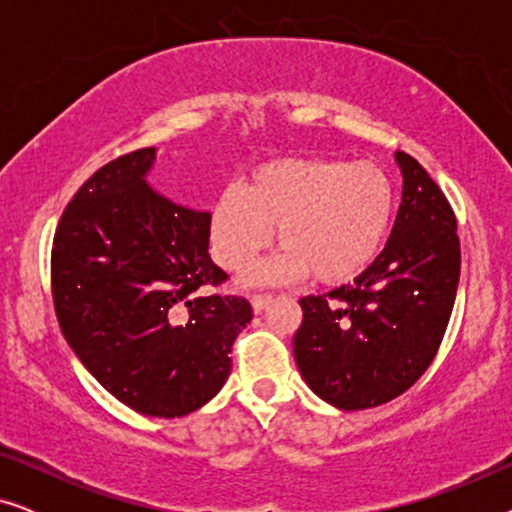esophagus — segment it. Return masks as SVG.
<instances>
[{
    "instance_id": "1",
    "label": "esophagus",
    "mask_w": 512,
    "mask_h": 512,
    "mask_svg": "<svg viewBox=\"0 0 512 512\" xmlns=\"http://www.w3.org/2000/svg\"><path fill=\"white\" fill-rule=\"evenodd\" d=\"M270 303H272L270 293H254V296H251V307H254V312H263Z\"/></svg>"
}]
</instances>
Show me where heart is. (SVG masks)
Instances as JSON below:
<instances>
[{
    "label": "heart",
    "instance_id": "obj_1",
    "mask_svg": "<svg viewBox=\"0 0 512 512\" xmlns=\"http://www.w3.org/2000/svg\"><path fill=\"white\" fill-rule=\"evenodd\" d=\"M394 216V186L375 163L275 158L256 165L242 188H226L212 209L214 256L244 270L275 240L284 249L249 282H289L312 272L321 284L354 279L382 249Z\"/></svg>",
    "mask_w": 512,
    "mask_h": 512
}]
</instances>
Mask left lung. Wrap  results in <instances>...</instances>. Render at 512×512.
<instances>
[{
  "label": "left lung",
  "mask_w": 512,
  "mask_h": 512,
  "mask_svg": "<svg viewBox=\"0 0 512 512\" xmlns=\"http://www.w3.org/2000/svg\"><path fill=\"white\" fill-rule=\"evenodd\" d=\"M403 198L380 256L354 279L300 298L293 356L314 394L340 410L375 408L431 366L457 298V219L429 172L398 151Z\"/></svg>",
  "instance_id": "1"
}]
</instances>
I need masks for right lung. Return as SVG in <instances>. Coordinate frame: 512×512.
<instances>
[{
    "instance_id": "right-lung-1",
    "label": "right lung",
    "mask_w": 512,
    "mask_h": 512,
    "mask_svg": "<svg viewBox=\"0 0 512 512\" xmlns=\"http://www.w3.org/2000/svg\"><path fill=\"white\" fill-rule=\"evenodd\" d=\"M156 149L100 167L60 216L51 289L62 335L90 375L135 412L184 417L219 394L230 347L254 312L212 293L207 212L146 184Z\"/></svg>"
}]
</instances>
